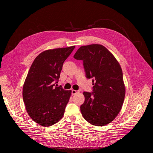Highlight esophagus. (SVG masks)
Masks as SVG:
<instances>
[{"label":"esophagus","instance_id":"esophagus-1","mask_svg":"<svg viewBox=\"0 0 153 153\" xmlns=\"http://www.w3.org/2000/svg\"><path fill=\"white\" fill-rule=\"evenodd\" d=\"M78 92H79V91H76V90H71V94H72L73 95L76 94Z\"/></svg>","mask_w":153,"mask_h":153}]
</instances>
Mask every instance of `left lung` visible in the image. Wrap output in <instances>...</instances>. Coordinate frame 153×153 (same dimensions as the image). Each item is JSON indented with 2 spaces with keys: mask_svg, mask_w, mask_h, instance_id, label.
Instances as JSON below:
<instances>
[{
  "mask_svg": "<svg viewBox=\"0 0 153 153\" xmlns=\"http://www.w3.org/2000/svg\"><path fill=\"white\" fill-rule=\"evenodd\" d=\"M74 58L82 60L88 79H93V92H83L80 106L83 118L96 126H103L118 115L123 103L125 87L120 64L104 46L80 47Z\"/></svg>",
  "mask_w": 153,
  "mask_h": 153,
  "instance_id": "1",
  "label": "left lung"
}]
</instances>
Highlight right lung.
<instances>
[{"mask_svg": "<svg viewBox=\"0 0 153 153\" xmlns=\"http://www.w3.org/2000/svg\"><path fill=\"white\" fill-rule=\"evenodd\" d=\"M75 47L48 50L39 54L30 68L23 86V99L30 117L51 126L63 117L71 91L57 86L65 60Z\"/></svg>", "mask_w": 153, "mask_h": 153, "instance_id": "obj_1", "label": "right lung"}]
</instances>
